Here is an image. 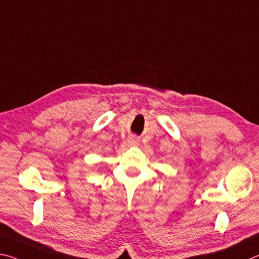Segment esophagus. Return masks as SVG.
<instances>
[{"instance_id":"esophagus-1","label":"esophagus","mask_w":259,"mask_h":259,"mask_svg":"<svg viewBox=\"0 0 259 259\" xmlns=\"http://www.w3.org/2000/svg\"><path fill=\"white\" fill-rule=\"evenodd\" d=\"M130 141H131V142H133V143H138V142H139V140H138V138L132 137V138H130Z\"/></svg>"}]
</instances>
